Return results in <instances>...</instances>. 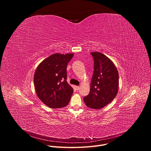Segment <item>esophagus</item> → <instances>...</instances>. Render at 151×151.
Wrapping results in <instances>:
<instances>
[{
    "instance_id": "esophagus-1",
    "label": "esophagus",
    "mask_w": 151,
    "mask_h": 151,
    "mask_svg": "<svg viewBox=\"0 0 151 151\" xmlns=\"http://www.w3.org/2000/svg\"><path fill=\"white\" fill-rule=\"evenodd\" d=\"M79 88H80V87H79V86H76V89L77 90H78L79 89Z\"/></svg>"
}]
</instances>
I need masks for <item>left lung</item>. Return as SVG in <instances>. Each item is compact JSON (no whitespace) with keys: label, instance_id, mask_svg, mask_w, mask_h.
Returning a JSON list of instances; mask_svg holds the SVG:
<instances>
[{"label":"left lung","instance_id":"left-lung-1","mask_svg":"<svg viewBox=\"0 0 151 151\" xmlns=\"http://www.w3.org/2000/svg\"><path fill=\"white\" fill-rule=\"evenodd\" d=\"M94 58V73L90 91L83 97L86 106L90 108L100 109L111 103L119 89V74L112 61L99 52H92Z\"/></svg>","mask_w":151,"mask_h":151}]
</instances>
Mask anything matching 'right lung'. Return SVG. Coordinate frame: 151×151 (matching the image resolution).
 Returning a JSON list of instances; mask_svg holds the SVG:
<instances>
[{
    "label": "right lung",
    "mask_w": 151,
    "mask_h": 151,
    "mask_svg": "<svg viewBox=\"0 0 151 151\" xmlns=\"http://www.w3.org/2000/svg\"><path fill=\"white\" fill-rule=\"evenodd\" d=\"M74 54L56 53L43 60L34 75V85L39 99L52 109L69 103L73 89L66 81L67 66Z\"/></svg>",
    "instance_id": "add662e5"
}]
</instances>
